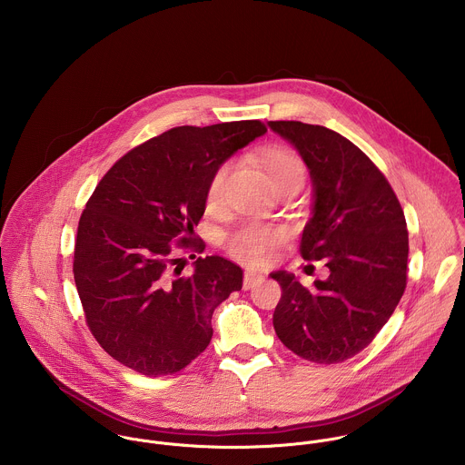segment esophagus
<instances>
[{"instance_id": "1", "label": "esophagus", "mask_w": 465, "mask_h": 465, "mask_svg": "<svg viewBox=\"0 0 465 465\" xmlns=\"http://www.w3.org/2000/svg\"><path fill=\"white\" fill-rule=\"evenodd\" d=\"M260 281H263L262 273H258L254 270H245V273H243V290L254 288Z\"/></svg>"}]
</instances>
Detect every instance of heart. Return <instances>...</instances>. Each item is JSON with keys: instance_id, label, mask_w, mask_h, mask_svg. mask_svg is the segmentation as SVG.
<instances>
[{"instance_id": "obj_1", "label": "heart", "mask_w": 465, "mask_h": 465, "mask_svg": "<svg viewBox=\"0 0 465 465\" xmlns=\"http://www.w3.org/2000/svg\"><path fill=\"white\" fill-rule=\"evenodd\" d=\"M262 164L265 168L266 177L272 186H279L282 183H304L306 166L302 159L290 148L275 144L268 146L262 153ZM231 172V163H222L211 173L205 186V205L207 209H216L223 197V188ZM284 240V232L275 227H268L262 223H247L225 238L227 252L247 263V265H265L272 258L277 245Z\"/></svg>"}]
</instances>
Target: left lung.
<instances>
[{
    "mask_svg": "<svg viewBox=\"0 0 465 465\" xmlns=\"http://www.w3.org/2000/svg\"><path fill=\"white\" fill-rule=\"evenodd\" d=\"M268 125L295 144L313 179V218L301 256L330 268L313 288L286 272L272 273L282 290L273 330L308 361L341 363L376 338L404 293V213L381 170L347 137L301 122Z\"/></svg>",
    "mask_w": 465,
    "mask_h": 465,
    "instance_id": "obj_1",
    "label": "left lung"
}]
</instances>
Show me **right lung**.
<instances>
[{
	"mask_svg": "<svg viewBox=\"0 0 465 465\" xmlns=\"http://www.w3.org/2000/svg\"><path fill=\"white\" fill-rule=\"evenodd\" d=\"M265 133L260 120L173 127L120 157L87 200L74 284L89 331L125 367L175 374L209 345L213 312L242 290V268L207 256L181 273L177 254L205 249L193 227L214 168Z\"/></svg>",
	"mask_w": 465,
	"mask_h": 465,
	"instance_id": "add662e5",
	"label": "right lung"
}]
</instances>
